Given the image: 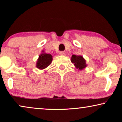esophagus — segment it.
I'll return each instance as SVG.
<instances>
[{"instance_id": "1", "label": "esophagus", "mask_w": 122, "mask_h": 122, "mask_svg": "<svg viewBox=\"0 0 122 122\" xmlns=\"http://www.w3.org/2000/svg\"><path fill=\"white\" fill-rule=\"evenodd\" d=\"M59 54L61 55V56H66V53H65L64 51H60V52H59Z\"/></svg>"}]
</instances>
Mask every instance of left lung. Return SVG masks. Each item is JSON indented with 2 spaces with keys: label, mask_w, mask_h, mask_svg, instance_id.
Masks as SVG:
<instances>
[{
  "label": "left lung",
  "mask_w": 122,
  "mask_h": 122,
  "mask_svg": "<svg viewBox=\"0 0 122 122\" xmlns=\"http://www.w3.org/2000/svg\"><path fill=\"white\" fill-rule=\"evenodd\" d=\"M71 62L73 63L76 69L83 70L86 67V61L81 56H76L73 55L71 57Z\"/></svg>",
  "instance_id": "obj_1"
}]
</instances>
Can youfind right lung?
<instances>
[{"mask_svg":"<svg viewBox=\"0 0 122 122\" xmlns=\"http://www.w3.org/2000/svg\"><path fill=\"white\" fill-rule=\"evenodd\" d=\"M41 52L36 63V67L41 70L44 69L48 67L51 64L53 57L51 54L45 53L44 51Z\"/></svg>","mask_w":122,"mask_h":122,"instance_id":"right-lung-1","label":"right lung"}]
</instances>
